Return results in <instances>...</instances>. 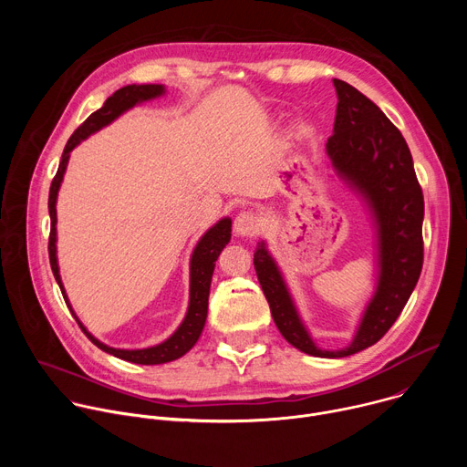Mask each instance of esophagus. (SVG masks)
<instances>
[{"label":"esophagus","instance_id":"esophagus-1","mask_svg":"<svg viewBox=\"0 0 467 467\" xmlns=\"http://www.w3.org/2000/svg\"><path fill=\"white\" fill-rule=\"evenodd\" d=\"M260 231V218L251 213L244 211L234 220V233L240 236H254Z\"/></svg>","mask_w":467,"mask_h":467}]
</instances>
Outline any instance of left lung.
<instances>
[{
  "mask_svg": "<svg viewBox=\"0 0 467 467\" xmlns=\"http://www.w3.org/2000/svg\"><path fill=\"white\" fill-rule=\"evenodd\" d=\"M338 105L327 153L337 171L364 197L377 222L379 285L349 348L319 349L301 323L277 264L264 242L254 270L281 335L296 349L321 358H342L377 344L403 312L423 268V192L410 150L386 114L362 92L335 79Z\"/></svg>",
  "mask_w": 467,
  "mask_h": 467,
  "instance_id": "obj_1",
  "label": "left lung"
}]
</instances>
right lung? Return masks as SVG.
Instances as JSON below:
<instances>
[{
  "label": "right lung",
  "instance_id": "1",
  "mask_svg": "<svg viewBox=\"0 0 467 467\" xmlns=\"http://www.w3.org/2000/svg\"><path fill=\"white\" fill-rule=\"evenodd\" d=\"M164 92L162 85H127L119 90H116L110 98H107V101L103 103L101 109H98L96 112H92L78 129L74 135L70 137L68 144H66L64 151H62V159L58 164V170L51 181L49 186V199H47V207H49V218H51V231H49V242H47V251H49V264L51 270L55 275V281L60 286L62 297L68 305V297L64 294L62 283H60V275H58V265H57V247H55V240H57V192L58 186L62 182V175L66 170V164H68L70 159V151L81 142L85 140L92 132L99 130L101 127L109 125L114 118H118L121 112H125L127 109L135 107L137 103L148 101L151 98H157ZM231 240V220L223 218L222 222H218L211 231H207V234L199 240V244L193 249L192 254V262H190V305H188V312L184 321L181 323V327L173 332V335L155 346V348H148V349H137V351H125V349H114L109 348L105 344H101L99 340H96L90 332L83 327V323L78 319L81 330L88 337V340L98 346L101 351L114 355L121 360L132 362V364H144V366H155V364H166L171 360L181 358L182 355H186L197 342L199 335L205 327V319H207V310H209V292H211V281H213V272H214V262L218 260L222 249L229 244ZM70 312L74 314L72 306L68 305ZM76 316V314H74Z\"/></svg>",
  "mask_w": 467,
  "mask_h": 467
}]
</instances>
